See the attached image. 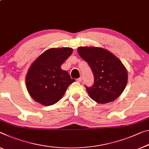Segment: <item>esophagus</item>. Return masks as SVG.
Instances as JSON below:
<instances>
[{
	"instance_id": "esophagus-1",
	"label": "esophagus",
	"mask_w": 149,
	"mask_h": 149,
	"mask_svg": "<svg viewBox=\"0 0 149 149\" xmlns=\"http://www.w3.org/2000/svg\"><path fill=\"white\" fill-rule=\"evenodd\" d=\"M82 77H80V78H79V79L77 80V81L79 82H82Z\"/></svg>"
}]
</instances>
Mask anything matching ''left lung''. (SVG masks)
Returning a JSON list of instances; mask_svg holds the SVG:
<instances>
[{
	"instance_id": "obj_1",
	"label": "left lung",
	"mask_w": 149,
	"mask_h": 149,
	"mask_svg": "<svg viewBox=\"0 0 149 149\" xmlns=\"http://www.w3.org/2000/svg\"><path fill=\"white\" fill-rule=\"evenodd\" d=\"M77 52L92 69L95 78L93 86L86 91L93 100L106 104L114 101L127 86V68L117 57L101 47H79Z\"/></svg>"
}]
</instances>
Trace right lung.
Wrapping results in <instances>:
<instances>
[{"instance_id": "obj_1", "label": "right lung", "mask_w": 149, "mask_h": 149, "mask_svg": "<svg viewBox=\"0 0 149 149\" xmlns=\"http://www.w3.org/2000/svg\"><path fill=\"white\" fill-rule=\"evenodd\" d=\"M69 47L52 48L32 63L25 82L31 97L38 103L51 106L61 99L68 86L75 81L61 65L71 55Z\"/></svg>"}]
</instances>
